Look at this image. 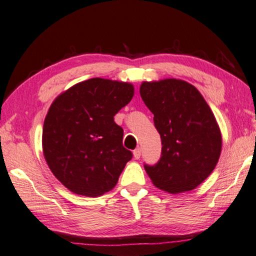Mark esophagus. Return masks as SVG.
I'll list each match as a JSON object with an SVG mask.
<instances>
[{"instance_id": "34e87169", "label": "esophagus", "mask_w": 256, "mask_h": 256, "mask_svg": "<svg viewBox=\"0 0 256 256\" xmlns=\"http://www.w3.org/2000/svg\"><path fill=\"white\" fill-rule=\"evenodd\" d=\"M133 157H134L136 160H139L141 157V148H136L134 152H133Z\"/></svg>"}]
</instances>
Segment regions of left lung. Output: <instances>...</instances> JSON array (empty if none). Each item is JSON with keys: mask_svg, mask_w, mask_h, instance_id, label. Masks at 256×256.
I'll return each instance as SVG.
<instances>
[{"mask_svg": "<svg viewBox=\"0 0 256 256\" xmlns=\"http://www.w3.org/2000/svg\"><path fill=\"white\" fill-rule=\"evenodd\" d=\"M141 98L154 114L162 156L144 170L154 186L168 194L197 188L218 162L222 136L213 112L188 82L165 78L142 82Z\"/></svg>", "mask_w": 256, "mask_h": 256, "instance_id": "1", "label": "left lung"}]
</instances>
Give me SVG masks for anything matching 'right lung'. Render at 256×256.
Wrapping results in <instances>:
<instances>
[{"label": "right lung", "instance_id": "add662e5", "mask_svg": "<svg viewBox=\"0 0 256 256\" xmlns=\"http://www.w3.org/2000/svg\"><path fill=\"white\" fill-rule=\"evenodd\" d=\"M133 96L131 83L96 77L72 85L48 108L43 155L72 192L99 197L116 186L132 152L123 147V128L114 116Z\"/></svg>", "mask_w": 256, "mask_h": 256}]
</instances>
